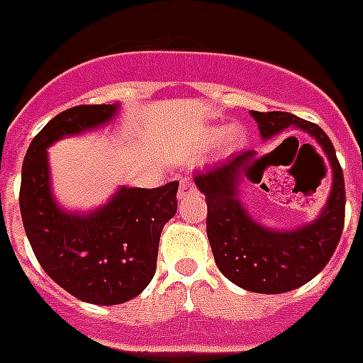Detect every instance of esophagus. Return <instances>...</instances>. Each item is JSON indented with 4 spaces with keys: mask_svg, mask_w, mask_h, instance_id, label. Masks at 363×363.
<instances>
[{
    "mask_svg": "<svg viewBox=\"0 0 363 363\" xmlns=\"http://www.w3.org/2000/svg\"><path fill=\"white\" fill-rule=\"evenodd\" d=\"M197 193V187L193 184V179L189 176H182L179 178V187H178V197L185 199V197H191Z\"/></svg>",
    "mask_w": 363,
    "mask_h": 363,
    "instance_id": "34e87169",
    "label": "esophagus"
}]
</instances>
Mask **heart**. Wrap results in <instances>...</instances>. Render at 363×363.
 Instances as JSON below:
<instances>
[{
  "instance_id": "heart-1",
  "label": "heart",
  "mask_w": 363,
  "mask_h": 363,
  "mask_svg": "<svg viewBox=\"0 0 363 363\" xmlns=\"http://www.w3.org/2000/svg\"><path fill=\"white\" fill-rule=\"evenodd\" d=\"M225 138V143L231 149H235L243 143V132L241 130H237V128H231V130H225V128H212L211 132H208V141L212 143H216V141L223 140Z\"/></svg>"
}]
</instances>
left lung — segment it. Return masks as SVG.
I'll return each mask as SVG.
<instances>
[{
	"mask_svg": "<svg viewBox=\"0 0 363 363\" xmlns=\"http://www.w3.org/2000/svg\"><path fill=\"white\" fill-rule=\"evenodd\" d=\"M250 114L262 138H269L289 126L301 128L314 135L333 168V189L321 216L295 231L266 230L239 203V178H249L250 168L264 159L256 157L255 151L239 152L220 164L197 172L193 178L201 193H204L208 208L206 235L220 272L247 291L277 295L308 283L331 260L345 228V176L333 143L318 124L281 111H252Z\"/></svg>",
	"mask_w": 363,
	"mask_h": 363,
	"instance_id": "obj_1",
	"label": "left lung"
}]
</instances>
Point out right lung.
Listing matches in <instances>:
<instances>
[{
  "mask_svg": "<svg viewBox=\"0 0 363 363\" xmlns=\"http://www.w3.org/2000/svg\"><path fill=\"white\" fill-rule=\"evenodd\" d=\"M116 105H78L42 128L30 143L21 178V216L30 247L45 274L70 295L113 306L132 301L155 275L160 231L178 211V182L122 187L88 216L67 214L49 191L48 149L65 135L105 124Z\"/></svg>",
  "mask_w": 363,
  "mask_h": 363,
  "instance_id": "1",
  "label": "right lung"
}]
</instances>
